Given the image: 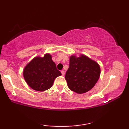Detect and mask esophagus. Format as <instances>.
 Here are the masks:
<instances>
[{"label": "esophagus", "mask_w": 129, "mask_h": 129, "mask_svg": "<svg viewBox=\"0 0 129 129\" xmlns=\"http://www.w3.org/2000/svg\"><path fill=\"white\" fill-rule=\"evenodd\" d=\"M61 75H62V76H64V74H65V72L64 70H61Z\"/></svg>", "instance_id": "1"}]
</instances>
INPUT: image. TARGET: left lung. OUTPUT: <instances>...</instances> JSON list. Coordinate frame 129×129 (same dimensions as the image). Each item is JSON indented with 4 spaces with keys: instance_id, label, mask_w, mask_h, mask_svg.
I'll use <instances>...</instances> for the list:
<instances>
[{
    "instance_id": "8db88e82",
    "label": "left lung",
    "mask_w": 129,
    "mask_h": 129,
    "mask_svg": "<svg viewBox=\"0 0 129 129\" xmlns=\"http://www.w3.org/2000/svg\"><path fill=\"white\" fill-rule=\"evenodd\" d=\"M100 68L96 61L84 54L70 57L69 68L65 79L72 91L82 94L94 87L99 79Z\"/></svg>"
}]
</instances>
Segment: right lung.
I'll return each mask as SVG.
<instances>
[{
    "mask_svg": "<svg viewBox=\"0 0 129 129\" xmlns=\"http://www.w3.org/2000/svg\"><path fill=\"white\" fill-rule=\"evenodd\" d=\"M23 74L28 85L39 91L50 89L54 79L61 75L49 53L45 54L43 57L33 58L24 68Z\"/></svg>",
    "mask_w": 129,
    "mask_h": 129,
    "instance_id": "1",
    "label": "right lung"
}]
</instances>
